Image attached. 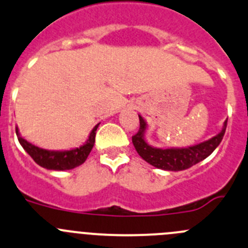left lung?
<instances>
[{"label":"left lung","instance_id":"1","mask_svg":"<svg viewBox=\"0 0 248 248\" xmlns=\"http://www.w3.org/2000/svg\"><path fill=\"white\" fill-rule=\"evenodd\" d=\"M139 124H139L138 132L132 137V143H133L139 156H141L143 160L153 165L154 167L166 170H183L190 168L191 166L196 165L200 161L205 160L207 156H210L215 151V149L219 145L223 137H224L228 120L224 122V127L220 131V133L213 137L212 139L198 144V145L184 149L153 148L144 140V132H145L146 124L141 116H139Z\"/></svg>","mask_w":248,"mask_h":248}]
</instances>
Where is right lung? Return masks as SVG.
Instances as JSON below:
<instances>
[{"label": "right lung", "mask_w": 248, "mask_h": 248, "mask_svg": "<svg viewBox=\"0 0 248 248\" xmlns=\"http://www.w3.org/2000/svg\"><path fill=\"white\" fill-rule=\"evenodd\" d=\"M98 126H99V124L92 129L86 144H83L80 148H76L68 151H49L45 150V149H41L38 146H35L31 143H29V141H26L24 138H21L18 133V128L16 131L19 143L21 144L24 150L32 157V160L37 165H40L43 168H47V170H73V168L78 167V166L82 165L85 162L86 158L90 155L91 150H92L93 145H94L95 131H97Z\"/></svg>", "instance_id": "obj_1"}]
</instances>
